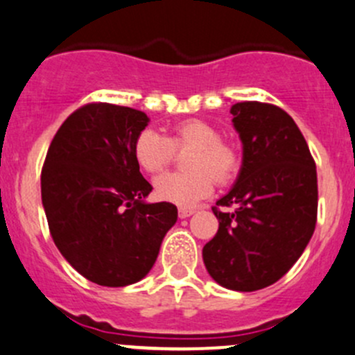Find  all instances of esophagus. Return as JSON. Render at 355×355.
<instances>
[{
	"label": "esophagus",
	"instance_id": "34e87169",
	"mask_svg": "<svg viewBox=\"0 0 355 355\" xmlns=\"http://www.w3.org/2000/svg\"><path fill=\"white\" fill-rule=\"evenodd\" d=\"M196 213L194 207H178V216L180 218H189Z\"/></svg>",
	"mask_w": 355,
	"mask_h": 355
}]
</instances>
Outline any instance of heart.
<instances>
[{
	"label": "heart",
	"mask_w": 355,
	"mask_h": 355,
	"mask_svg": "<svg viewBox=\"0 0 355 355\" xmlns=\"http://www.w3.org/2000/svg\"><path fill=\"white\" fill-rule=\"evenodd\" d=\"M191 149L185 156L187 171L161 175L156 178L157 196L164 200L191 206L207 198L214 180L220 185L235 178L241 168V155L230 142L221 141L213 125L202 120H184L170 128L168 137L146 128L135 137V163L146 173H159L173 161L175 151Z\"/></svg>",
	"instance_id": "obj_1"
}]
</instances>
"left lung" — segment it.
I'll return each mask as SVG.
<instances>
[{"instance_id": "8db88e82", "label": "left lung", "mask_w": 355, "mask_h": 355, "mask_svg": "<svg viewBox=\"0 0 355 355\" xmlns=\"http://www.w3.org/2000/svg\"><path fill=\"white\" fill-rule=\"evenodd\" d=\"M230 113L244 157L235 185L213 207L220 227L204 245L202 259L221 287L254 292L280 280L313 237L316 163L287 111L244 101Z\"/></svg>"}]
</instances>
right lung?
<instances>
[{"label":"right lung","instance_id":"1","mask_svg":"<svg viewBox=\"0 0 355 355\" xmlns=\"http://www.w3.org/2000/svg\"><path fill=\"white\" fill-rule=\"evenodd\" d=\"M148 114L89 103L63 121L46 155L41 196L49 232L89 282L125 287L151 271L178 216L171 202H144L151 184L134 157Z\"/></svg>","mask_w":355,"mask_h":355}]
</instances>
